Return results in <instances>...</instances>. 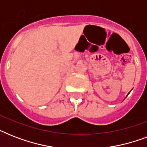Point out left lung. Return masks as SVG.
Masks as SVG:
<instances>
[{"label": "left lung", "instance_id": "8db88e82", "mask_svg": "<svg viewBox=\"0 0 147 147\" xmlns=\"http://www.w3.org/2000/svg\"><path fill=\"white\" fill-rule=\"evenodd\" d=\"M130 92H129V93H128V94H130ZM127 95H128V94H127Z\"/></svg>", "mask_w": 147, "mask_h": 147}]
</instances>
